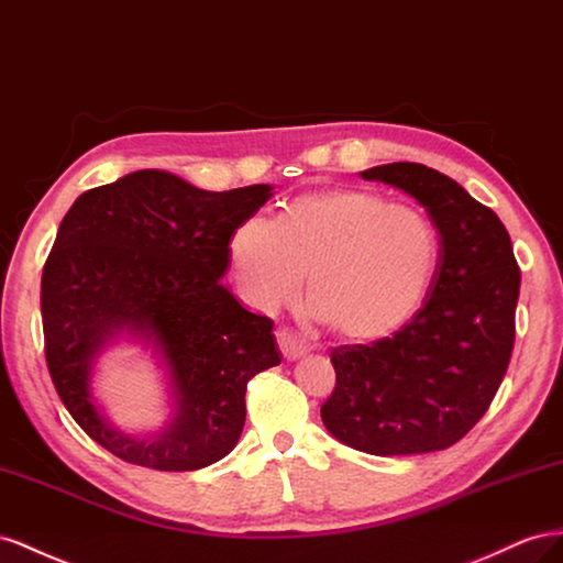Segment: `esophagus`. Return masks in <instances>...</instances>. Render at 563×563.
<instances>
[{
  "mask_svg": "<svg viewBox=\"0 0 563 563\" xmlns=\"http://www.w3.org/2000/svg\"><path fill=\"white\" fill-rule=\"evenodd\" d=\"M276 340H278V346H280L283 356H285L287 361H297L299 356H303V353H307V346H303L301 342H297L290 332L278 330V332H276Z\"/></svg>",
  "mask_w": 563,
  "mask_h": 563,
  "instance_id": "1",
  "label": "esophagus"
}]
</instances>
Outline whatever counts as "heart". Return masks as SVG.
<instances>
[{
    "label": "heart",
    "mask_w": 563,
    "mask_h": 563,
    "mask_svg": "<svg viewBox=\"0 0 563 563\" xmlns=\"http://www.w3.org/2000/svg\"><path fill=\"white\" fill-rule=\"evenodd\" d=\"M437 262L431 219L367 188L303 192L280 219L254 212L231 235L235 280L252 307H280L309 271L311 316L349 342L404 328L420 309Z\"/></svg>",
    "instance_id": "heart-1"
}]
</instances>
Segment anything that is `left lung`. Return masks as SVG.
<instances>
[{"mask_svg":"<svg viewBox=\"0 0 563 563\" xmlns=\"http://www.w3.org/2000/svg\"><path fill=\"white\" fill-rule=\"evenodd\" d=\"M361 176L420 202L441 250L422 309L404 328L373 344L332 349L336 382L320 417L336 441L371 455L443 451L486 415L500 389L521 271L503 221L451 176L417 163Z\"/></svg>","mask_w":563,"mask_h":563,"instance_id":"8db88e82","label":"left lung"}]
</instances>
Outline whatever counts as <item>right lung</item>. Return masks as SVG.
Wrapping results in <instances>:
<instances>
[{"label": "right lung", "instance_id": "1", "mask_svg": "<svg viewBox=\"0 0 563 563\" xmlns=\"http://www.w3.org/2000/svg\"><path fill=\"white\" fill-rule=\"evenodd\" d=\"M271 190L212 192L141 169L82 192L63 217L42 271L46 365L73 420L108 453L192 472L235 448L247 382L280 351L273 320L240 307L221 278L233 231ZM120 331L153 341L170 371L177 412L153 440L126 438L92 404L90 363Z\"/></svg>", "mask_w": 563, "mask_h": 563}]
</instances>
